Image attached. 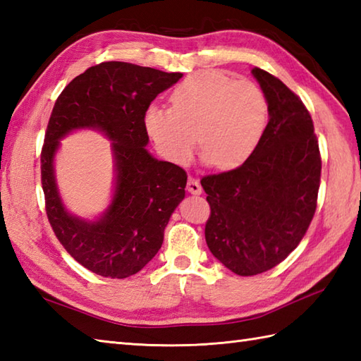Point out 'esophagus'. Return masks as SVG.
<instances>
[{
    "label": "esophagus",
    "mask_w": 361,
    "mask_h": 361,
    "mask_svg": "<svg viewBox=\"0 0 361 361\" xmlns=\"http://www.w3.org/2000/svg\"><path fill=\"white\" fill-rule=\"evenodd\" d=\"M186 189H188V192L194 194V195H200L202 190H203L202 186H200V183H198V180H195V178H189L188 180Z\"/></svg>",
    "instance_id": "1"
}]
</instances>
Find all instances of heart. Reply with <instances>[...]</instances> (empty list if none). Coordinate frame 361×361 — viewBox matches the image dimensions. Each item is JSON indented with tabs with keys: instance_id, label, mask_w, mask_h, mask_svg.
<instances>
[{
	"instance_id": "b5f03b06",
	"label": "heart",
	"mask_w": 361,
	"mask_h": 361,
	"mask_svg": "<svg viewBox=\"0 0 361 361\" xmlns=\"http://www.w3.org/2000/svg\"><path fill=\"white\" fill-rule=\"evenodd\" d=\"M172 109L150 105L145 132L172 164H185L198 142L204 163L220 169L242 166L256 150L267 127L268 104L255 83L220 71H198L172 93Z\"/></svg>"
}]
</instances>
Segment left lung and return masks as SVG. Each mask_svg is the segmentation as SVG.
I'll return each mask as SVG.
<instances>
[{"label":"left lung","mask_w":361,"mask_h":361,"mask_svg":"<svg viewBox=\"0 0 361 361\" xmlns=\"http://www.w3.org/2000/svg\"><path fill=\"white\" fill-rule=\"evenodd\" d=\"M251 74L268 104L262 140L242 166L202 178L211 206L206 243L239 276L270 270L298 247L315 214L321 178L318 140L301 99L260 68Z\"/></svg>","instance_id":"obj_1"}]
</instances>
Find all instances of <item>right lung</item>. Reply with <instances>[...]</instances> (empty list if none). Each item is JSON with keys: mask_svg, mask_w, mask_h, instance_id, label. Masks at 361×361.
Returning a JSON list of instances; mask_svg holds the SVG:
<instances>
[{"mask_svg": "<svg viewBox=\"0 0 361 361\" xmlns=\"http://www.w3.org/2000/svg\"><path fill=\"white\" fill-rule=\"evenodd\" d=\"M181 78V73L104 62L68 83L52 109L42 149L46 216L63 248L104 278L124 279L142 270L163 245L169 219L185 198L186 172L150 155L144 126L153 99ZM80 128L97 129L112 141L115 190L96 221L67 212L53 171L59 140Z\"/></svg>", "mask_w": 361, "mask_h": 361, "instance_id": "1", "label": "right lung"}]
</instances>
